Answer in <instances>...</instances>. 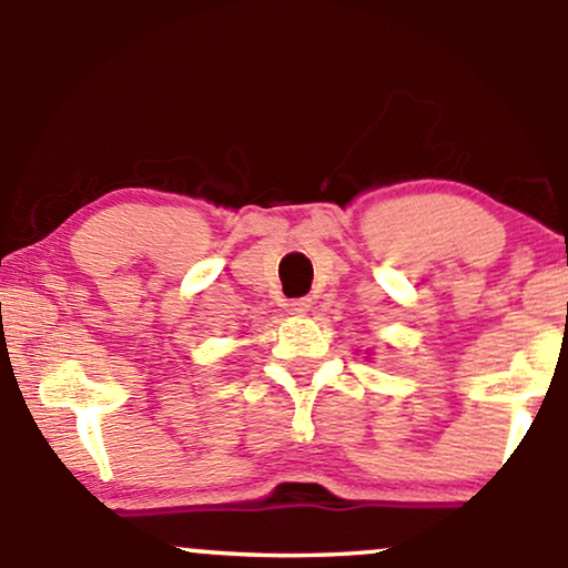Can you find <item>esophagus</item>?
<instances>
[{"mask_svg": "<svg viewBox=\"0 0 568 568\" xmlns=\"http://www.w3.org/2000/svg\"><path fill=\"white\" fill-rule=\"evenodd\" d=\"M312 306V298H293L291 302V312H296V315H306Z\"/></svg>", "mask_w": 568, "mask_h": 568, "instance_id": "34e87169", "label": "esophagus"}]
</instances>
